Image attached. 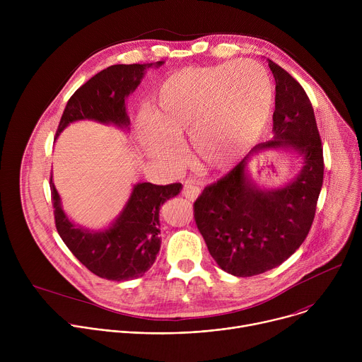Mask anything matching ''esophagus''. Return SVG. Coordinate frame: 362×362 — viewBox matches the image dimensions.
I'll use <instances>...</instances> for the list:
<instances>
[{
    "instance_id": "1",
    "label": "esophagus",
    "mask_w": 362,
    "mask_h": 362,
    "mask_svg": "<svg viewBox=\"0 0 362 362\" xmlns=\"http://www.w3.org/2000/svg\"><path fill=\"white\" fill-rule=\"evenodd\" d=\"M183 196L187 199V200H194L199 194H200V187L194 183V182H186L185 186H183Z\"/></svg>"
}]
</instances>
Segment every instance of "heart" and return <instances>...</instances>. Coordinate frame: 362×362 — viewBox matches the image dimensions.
<instances>
[{
    "label": "heart",
    "instance_id": "1",
    "mask_svg": "<svg viewBox=\"0 0 362 362\" xmlns=\"http://www.w3.org/2000/svg\"><path fill=\"white\" fill-rule=\"evenodd\" d=\"M274 100L268 71L255 62L187 67L166 77L140 124L146 150L172 162L189 134L194 159L212 169L228 166L267 126Z\"/></svg>",
    "mask_w": 362,
    "mask_h": 362
}]
</instances>
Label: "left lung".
<instances>
[{"label": "left lung", "mask_w": 362, "mask_h": 362, "mask_svg": "<svg viewBox=\"0 0 362 362\" xmlns=\"http://www.w3.org/2000/svg\"><path fill=\"white\" fill-rule=\"evenodd\" d=\"M275 77L274 139L253 150L291 148L303 159L299 176L282 189L262 190L246 177V159L193 203L194 222L216 264L230 275L253 276L279 267L313 226L324 180L322 141L302 86L269 60Z\"/></svg>", "instance_id": "left-lung-1"}]
</instances>
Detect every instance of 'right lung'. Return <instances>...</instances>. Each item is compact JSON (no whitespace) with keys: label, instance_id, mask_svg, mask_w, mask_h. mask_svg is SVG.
<instances>
[{"label":"right lung","instance_id":"1","mask_svg":"<svg viewBox=\"0 0 362 362\" xmlns=\"http://www.w3.org/2000/svg\"><path fill=\"white\" fill-rule=\"evenodd\" d=\"M162 64L163 62L156 63ZM151 66L153 63L116 64L93 76L70 97L56 137L76 120L127 126L124 98L136 90L144 70ZM49 189L57 232L71 253L94 275L120 282L143 276L156 261L160 249L159 212L163 203L180 193L182 183L136 185L119 219L103 232L74 226L62 209L53 176L49 177Z\"/></svg>","mask_w":362,"mask_h":362}]
</instances>
